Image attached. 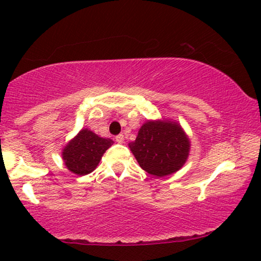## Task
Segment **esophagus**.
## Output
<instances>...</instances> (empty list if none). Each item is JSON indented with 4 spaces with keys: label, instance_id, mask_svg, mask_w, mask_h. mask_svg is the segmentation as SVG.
<instances>
[{
    "label": "esophagus",
    "instance_id": "1",
    "mask_svg": "<svg viewBox=\"0 0 261 261\" xmlns=\"http://www.w3.org/2000/svg\"><path fill=\"white\" fill-rule=\"evenodd\" d=\"M115 141H116V142H119V144H122V142L124 141V137H123L122 134L116 135V137H115Z\"/></svg>",
    "mask_w": 261,
    "mask_h": 261
}]
</instances>
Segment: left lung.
<instances>
[{"instance_id": "8db88e82", "label": "left lung", "mask_w": 261, "mask_h": 261, "mask_svg": "<svg viewBox=\"0 0 261 261\" xmlns=\"http://www.w3.org/2000/svg\"><path fill=\"white\" fill-rule=\"evenodd\" d=\"M129 148L142 170L164 177L184 165L190 142L178 123L147 121L135 141L129 144Z\"/></svg>"}]
</instances>
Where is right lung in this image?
Segmentation results:
<instances>
[{"label": "right lung", "instance_id": "1", "mask_svg": "<svg viewBox=\"0 0 261 261\" xmlns=\"http://www.w3.org/2000/svg\"><path fill=\"white\" fill-rule=\"evenodd\" d=\"M113 145L110 139L99 138L89 129H82L64 148L63 159L71 172L84 176L98 165L103 153Z\"/></svg>", "mask_w": 261, "mask_h": 261}]
</instances>
